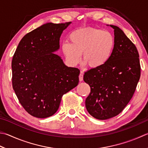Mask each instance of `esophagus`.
I'll return each mask as SVG.
<instances>
[{"label": "esophagus", "mask_w": 148, "mask_h": 148, "mask_svg": "<svg viewBox=\"0 0 148 148\" xmlns=\"http://www.w3.org/2000/svg\"><path fill=\"white\" fill-rule=\"evenodd\" d=\"M83 77H84L83 71H80V73L79 75V77L80 81H82V80H83Z\"/></svg>", "instance_id": "obj_1"}]
</instances>
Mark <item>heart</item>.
Listing matches in <instances>:
<instances>
[{"mask_svg": "<svg viewBox=\"0 0 148 148\" xmlns=\"http://www.w3.org/2000/svg\"><path fill=\"white\" fill-rule=\"evenodd\" d=\"M70 43L62 44V51L71 65H77L83 53L84 64L93 68L104 66L110 59L115 48L111 33L99 29L83 28L75 30L69 37Z\"/></svg>", "mask_w": 148, "mask_h": 148, "instance_id": "obj_1", "label": "heart"}]
</instances>
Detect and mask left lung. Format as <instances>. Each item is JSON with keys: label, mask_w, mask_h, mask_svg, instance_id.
Here are the masks:
<instances>
[{"label": "left lung", "mask_w": 148, "mask_h": 148, "mask_svg": "<svg viewBox=\"0 0 148 148\" xmlns=\"http://www.w3.org/2000/svg\"><path fill=\"white\" fill-rule=\"evenodd\" d=\"M114 29L115 48L108 62L84 73V80L90 86L86 99L87 111L94 118L106 120L121 112L134 94L140 77L139 55L136 46L123 31Z\"/></svg>", "instance_id": "1"}]
</instances>
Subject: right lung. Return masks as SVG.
I'll use <instances>...</instances> for the list:
<instances>
[{
	"label": "right lung",
	"mask_w": 148,
	"mask_h": 148,
	"mask_svg": "<svg viewBox=\"0 0 148 148\" xmlns=\"http://www.w3.org/2000/svg\"><path fill=\"white\" fill-rule=\"evenodd\" d=\"M71 22L47 23L22 38L12 62V86L29 115L44 119L57 112L62 96L79 84L80 70L58 55L60 37Z\"/></svg>",
	"instance_id": "right-lung-1"
}]
</instances>
